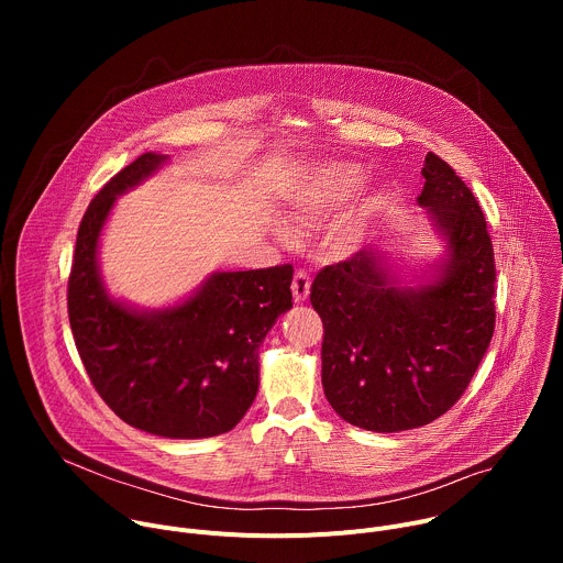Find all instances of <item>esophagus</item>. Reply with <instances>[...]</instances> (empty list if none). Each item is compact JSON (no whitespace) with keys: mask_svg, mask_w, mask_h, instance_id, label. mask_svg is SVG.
<instances>
[{"mask_svg":"<svg viewBox=\"0 0 563 563\" xmlns=\"http://www.w3.org/2000/svg\"><path fill=\"white\" fill-rule=\"evenodd\" d=\"M309 287H311L309 274H307L305 269H298V272L294 274V280H291V294H294V300H296V302L307 300V296H309Z\"/></svg>","mask_w":563,"mask_h":563,"instance_id":"1","label":"esophagus"}]
</instances>
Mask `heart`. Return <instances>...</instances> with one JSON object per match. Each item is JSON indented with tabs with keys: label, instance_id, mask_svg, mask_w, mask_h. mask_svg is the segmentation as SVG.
Returning a JSON list of instances; mask_svg holds the SVG:
<instances>
[{
	"label": "heart",
	"instance_id": "obj_1",
	"mask_svg": "<svg viewBox=\"0 0 563 563\" xmlns=\"http://www.w3.org/2000/svg\"><path fill=\"white\" fill-rule=\"evenodd\" d=\"M363 185V172L352 165H330L320 169L313 180L300 191L294 202L296 220H309L316 216H323L347 198H352ZM278 233L283 240H291V231L280 224Z\"/></svg>",
	"mask_w": 563,
	"mask_h": 563
}]
</instances>
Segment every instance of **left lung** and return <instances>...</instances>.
<instances>
[{"label":"left lung","instance_id":"1","mask_svg":"<svg viewBox=\"0 0 563 563\" xmlns=\"http://www.w3.org/2000/svg\"><path fill=\"white\" fill-rule=\"evenodd\" d=\"M421 174L419 205L448 245L439 278L400 287L383 254L367 250L320 269L309 294L323 320L330 406L372 432L412 430L445 415L495 334L497 267L486 216L432 151Z\"/></svg>","mask_w":563,"mask_h":563}]
</instances>
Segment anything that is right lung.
<instances>
[{
    "instance_id": "obj_1",
    "label": "right lung",
    "mask_w": 563,
    "mask_h": 563,
    "mask_svg": "<svg viewBox=\"0 0 563 563\" xmlns=\"http://www.w3.org/2000/svg\"><path fill=\"white\" fill-rule=\"evenodd\" d=\"M142 153L91 200L68 276L75 347L104 404L129 426L167 439L229 432L258 391V347L291 307V265L218 272L189 300L135 311L109 298L98 240L115 196L159 169Z\"/></svg>"
}]
</instances>
